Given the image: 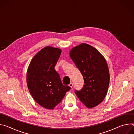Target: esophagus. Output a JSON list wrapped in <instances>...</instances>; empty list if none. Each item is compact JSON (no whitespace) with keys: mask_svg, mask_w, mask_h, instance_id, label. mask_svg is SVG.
<instances>
[{"mask_svg":"<svg viewBox=\"0 0 134 134\" xmlns=\"http://www.w3.org/2000/svg\"><path fill=\"white\" fill-rule=\"evenodd\" d=\"M69 86L71 88H72V86H73V83H72V82H70V84L69 85Z\"/></svg>","mask_w":134,"mask_h":134,"instance_id":"34e87169","label":"esophagus"}]
</instances>
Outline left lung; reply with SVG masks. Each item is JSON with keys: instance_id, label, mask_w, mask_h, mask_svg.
<instances>
[{"instance_id": "left-lung-1", "label": "left lung", "mask_w": 134, "mask_h": 134, "mask_svg": "<svg viewBox=\"0 0 134 134\" xmlns=\"http://www.w3.org/2000/svg\"><path fill=\"white\" fill-rule=\"evenodd\" d=\"M70 56L84 80L81 90H75L76 95L89 109L98 105L106 96L110 82L105 59L96 48L87 43L72 48Z\"/></svg>"}]
</instances>
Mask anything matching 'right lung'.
Listing matches in <instances>:
<instances>
[{
	"label": "right lung",
	"mask_w": 134,
	"mask_h": 134,
	"mask_svg": "<svg viewBox=\"0 0 134 134\" xmlns=\"http://www.w3.org/2000/svg\"><path fill=\"white\" fill-rule=\"evenodd\" d=\"M61 54L60 49L44 47L34 57L27 69L29 91L35 100L47 109H54L71 89L62 84L55 70Z\"/></svg>",
	"instance_id": "right-lung-1"
}]
</instances>
